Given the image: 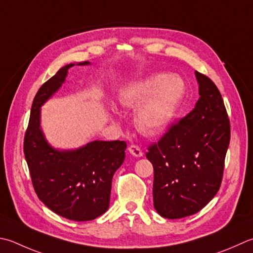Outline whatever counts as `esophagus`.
<instances>
[{
  "label": "esophagus",
  "mask_w": 253,
  "mask_h": 253,
  "mask_svg": "<svg viewBox=\"0 0 253 253\" xmlns=\"http://www.w3.org/2000/svg\"><path fill=\"white\" fill-rule=\"evenodd\" d=\"M128 150H129L131 156L136 157V158H141L142 155H143L140 148L138 147V146H136V145H131L129 148H128Z\"/></svg>",
  "instance_id": "obj_1"
}]
</instances>
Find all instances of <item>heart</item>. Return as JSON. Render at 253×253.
<instances>
[{
    "mask_svg": "<svg viewBox=\"0 0 253 253\" xmlns=\"http://www.w3.org/2000/svg\"><path fill=\"white\" fill-rule=\"evenodd\" d=\"M185 84L174 74L155 73L121 91L118 104L135 108L133 122L146 136H157L170 126L184 94Z\"/></svg>",
    "mask_w": 253,
    "mask_h": 253,
    "instance_id": "1",
    "label": "heart"
}]
</instances>
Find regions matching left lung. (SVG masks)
<instances>
[{
  "mask_svg": "<svg viewBox=\"0 0 253 253\" xmlns=\"http://www.w3.org/2000/svg\"><path fill=\"white\" fill-rule=\"evenodd\" d=\"M200 98L158 143L147 159L153 166V206L163 218L177 219L200 211L221 184L230 124L220 92L210 78L195 71Z\"/></svg>",
  "mask_w": 253,
  "mask_h": 253,
  "instance_id": "1",
  "label": "left lung"
}]
</instances>
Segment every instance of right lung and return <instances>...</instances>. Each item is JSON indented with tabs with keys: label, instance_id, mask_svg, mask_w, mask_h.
I'll return each mask as SVG.
<instances>
[{
	"label": "right lung",
	"instance_id": "add662e5",
	"mask_svg": "<svg viewBox=\"0 0 253 253\" xmlns=\"http://www.w3.org/2000/svg\"><path fill=\"white\" fill-rule=\"evenodd\" d=\"M74 64L59 69L38 90L25 135L24 155L38 199L59 216L86 221L101 216L110 206L113 175L125 160L127 145L120 140H94L74 149H58L46 139L42 106L60 90Z\"/></svg>",
	"mask_w": 253,
	"mask_h": 253
}]
</instances>
